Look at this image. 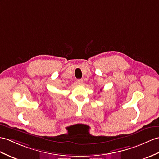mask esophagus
Returning a JSON list of instances; mask_svg holds the SVG:
<instances>
[{
	"instance_id": "34e87169",
	"label": "esophagus",
	"mask_w": 159,
	"mask_h": 159,
	"mask_svg": "<svg viewBox=\"0 0 159 159\" xmlns=\"http://www.w3.org/2000/svg\"><path fill=\"white\" fill-rule=\"evenodd\" d=\"M77 84H83V80L82 79H79L77 80Z\"/></svg>"
}]
</instances>
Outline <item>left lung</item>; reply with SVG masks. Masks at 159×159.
Returning a JSON list of instances; mask_svg holds the SVG:
<instances>
[{
    "label": "left lung",
    "instance_id": "obj_1",
    "mask_svg": "<svg viewBox=\"0 0 159 159\" xmlns=\"http://www.w3.org/2000/svg\"><path fill=\"white\" fill-rule=\"evenodd\" d=\"M100 91H102V89H101V90H100Z\"/></svg>",
    "mask_w": 159,
    "mask_h": 159
}]
</instances>
